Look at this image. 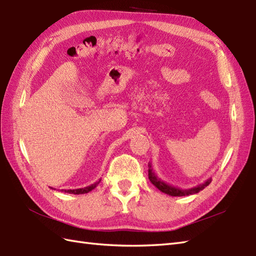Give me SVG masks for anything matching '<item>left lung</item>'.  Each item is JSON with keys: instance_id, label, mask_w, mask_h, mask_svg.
Returning <instances> with one entry per match:
<instances>
[{"instance_id": "obj_1", "label": "left lung", "mask_w": 256, "mask_h": 256, "mask_svg": "<svg viewBox=\"0 0 256 256\" xmlns=\"http://www.w3.org/2000/svg\"><path fill=\"white\" fill-rule=\"evenodd\" d=\"M148 179L157 189L160 190L162 192L172 196V197H182V196H189V194H198L200 190L204 189L211 182V178H209V179H206L204 182L200 184H198V186L192 187V188H189V189L178 188V187H175V186H172V184H167L165 182H162V179L157 177V175L154 172L150 164H148Z\"/></svg>"}]
</instances>
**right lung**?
Returning <instances> with one entry per match:
<instances>
[{"mask_svg": "<svg viewBox=\"0 0 256 256\" xmlns=\"http://www.w3.org/2000/svg\"><path fill=\"white\" fill-rule=\"evenodd\" d=\"M100 182H101V179H100L99 182H94V184H90V186H88V187L79 188V189H68V190H62V192H68V194H88L89 192H91L92 189H94V188L98 186V184H99Z\"/></svg>", "mask_w": 256, "mask_h": 256, "instance_id": "add662e5", "label": "right lung"}]
</instances>
